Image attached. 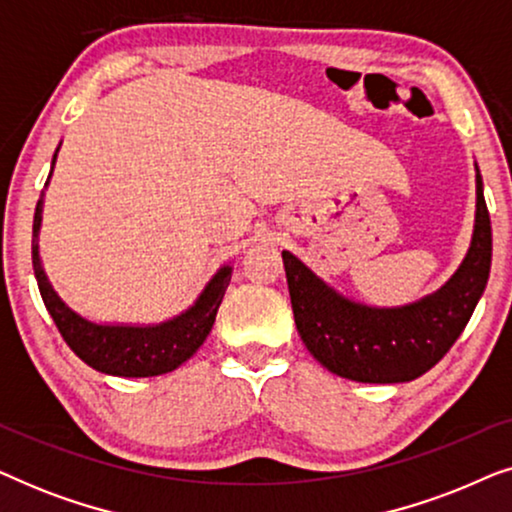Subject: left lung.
<instances>
[{"label": "left lung", "mask_w": 512, "mask_h": 512, "mask_svg": "<svg viewBox=\"0 0 512 512\" xmlns=\"http://www.w3.org/2000/svg\"><path fill=\"white\" fill-rule=\"evenodd\" d=\"M471 249L454 277L419 303L375 310L349 303L284 251L293 319L305 347L321 366L354 382H410L431 370L464 331L492 268V223L482 177Z\"/></svg>", "instance_id": "obj_1"}]
</instances>
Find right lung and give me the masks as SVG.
Instances as JSON below:
<instances>
[{"label":"right lung","mask_w":512,"mask_h":512,"mask_svg":"<svg viewBox=\"0 0 512 512\" xmlns=\"http://www.w3.org/2000/svg\"><path fill=\"white\" fill-rule=\"evenodd\" d=\"M55 160V158H53ZM41 226V200L32 226V265L39 293L69 349L90 368L116 377H153L170 373L198 352L212 331L216 312L228 289L233 268H221L191 310L158 326H97L90 324L58 298L39 263L37 235Z\"/></svg>","instance_id":"1"}]
</instances>
